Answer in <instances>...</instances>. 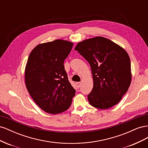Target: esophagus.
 Wrapping results in <instances>:
<instances>
[{
    "label": "esophagus",
    "instance_id": "esophagus-1",
    "mask_svg": "<svg viewBox=\"0 0 148 148\" xmlns=\"http://www.w3.org/2000/svg\"><path fill=\"white\" fill-rule=\"evenodd\" d=\"M77 87H78V88H79L80 86H81V84H82V83H80V82H77Z\"/></svg>",
    "mask_w": 148,
    "mask_h": 148
}]
</instances>
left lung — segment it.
<instances>
[{
  "label": "left lung",
  "mask_w": 148,
  "mask_h": 148,
  "mask_svg": "<svg viewBox=\"0 0 148 148\" xmlns=\"http://www.w3.org/2000/svg\"><path fill=\"white\" fill-rule=\"evenodd\" d=\"M90 65L93 88L89 104L97 109L114 106L127 92L132 81L130 59L122 47L97 36L78 42L75 48Z\"/></svg>",
  "instance_id": "left-lung-1"
}]
</instances>
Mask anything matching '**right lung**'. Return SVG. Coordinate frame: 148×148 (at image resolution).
I'll return each instance as SVG.
<instances>
[{"instance_id":"add662e5","label":"right lung","mask_w":148,"mask_h":148,"mask_svg":"<svg viewBox=\"0 0 148 148\" xmlns=\"http://www.w3.org/2000/svg\"><path fill=\"white\" fill-rule=\"evenodd\" d=\"M73 44L57 39L39 44L29 56L25 73L26 86L34 101L46 112H63L75 95L64 65Z\"/></svg>"}]
</instances>
